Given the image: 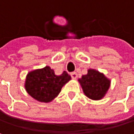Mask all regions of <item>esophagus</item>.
Masks as SVG:
<instances>
[{"label": "esophagus", "instance_id": "obj_1", "mask_svg": "<svg viewBox=\"0 0 134 134\" xmlns=\"http://www.w3.org/2000/svg\"><path fill=\"white\" fill-rule=\"evenodd\" d=\"M70 76H71V77H72L73 79H76L77 77V74L76 72H72V73L70 74Z\"/></svg>", "mask_w": 134, "mask_h": 134}]
</instances>
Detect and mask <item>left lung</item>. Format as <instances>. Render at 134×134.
Returning <instances> with one entry per match:
<instances>
[{"label": "left lung", "instance_id": "1", "mask_svg": "<svg viewBox=\"0 0 134 134\" xmlns=\"http://www.w3.org/2000/svg\"><path fill=\"white\" fill-rule=\"evenodd\" d=\"M78 81L85 94L92 100L102 99L110 87V80L94 69L88 70V74L79 78Z\"/></svg>", "mask_w": 134, "mask_h": 134}]
</instances>
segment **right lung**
I'll return each instance as SVG.
<instances>
[{"mask_svg":"<svg viewBox=\"0 0 134 134\" xmlns=\"http://www.w3.org/2000/svg\"><path fill=\"white\" fill-rule=\"evenodd\" d=\"M71 79L66 71L56 75L49 66L30 71L25 79V88L28 94L41 102H49L60 92L62 87Z\"/></svg>","mask_w":134,"mask_h":134,"instance_id":"right-lung-1","label":"right lung"}]
</instances>
